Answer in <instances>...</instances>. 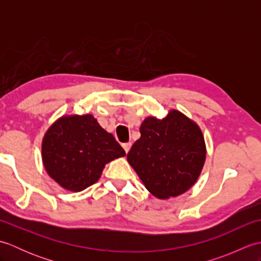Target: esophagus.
<instances>
[{"mask_svg":"<svg viewBox=\"0 0 261 261\" xmlns=\"http://www.w3.org/2000/svg\"><path fill=\"white\" fill-rule=\"evenodd\" d=\"M131 146H132V143H131V142H126V143H123V145H122V147H123V149H124L126 153L129 152Z\"/></svg>","mask_w":261,"mask_h":261,"instance_id":"34e87169","label":"esophagus"}]
</instances>
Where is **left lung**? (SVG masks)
Returning <instances> with one entry per match:
<instances>
[{
	"mask_svg": "<svg viewBox=\"0 0 261 261\" xmlns=\"http://www.w3.org/2000/svg\"><path fill=\"white\" fill-rule=\"evenodd\" d=\"M140 134L126 158L147 190L162 199L190 190L206 157L199 126L179 111L171 110L162 120L147 118Z\"/></svg>",
	"mask_w": 261,
	"mask_h": 261,
	"instance_id": "left-lung-1",
	"label": "left lung"
}]
</instances>
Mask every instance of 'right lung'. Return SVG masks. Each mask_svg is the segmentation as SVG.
Masks as SVG:
<instances>
[{
  "label": "right lung",
  "mask_w": 261,
  "mask_h": 261,
  "mask_svg": "<svg viewBox=\"0 0 261 261\" xmlns=\"http://www.w3.org/2000/svg\"><path fill=\"white\" fill-rule=\"evenodd\" d=\"M42 162L51 178L71 192H81L99 179L104 166L125 156L113 135L91 114L63 116L42 140Z\"/></svg>",
  "instance_id": "add662e5"
}]
</instances>
